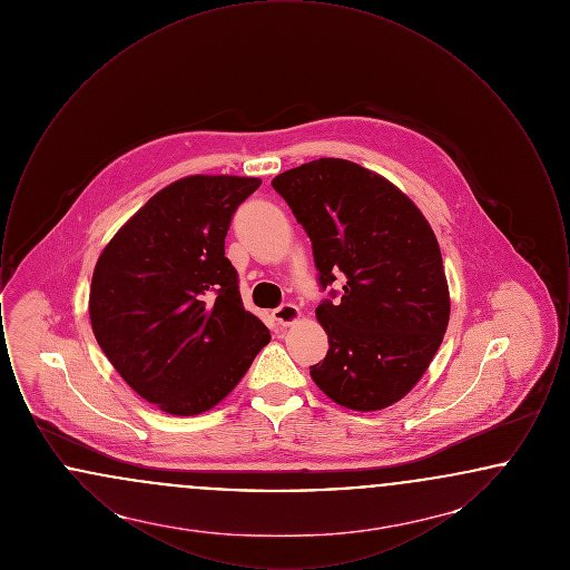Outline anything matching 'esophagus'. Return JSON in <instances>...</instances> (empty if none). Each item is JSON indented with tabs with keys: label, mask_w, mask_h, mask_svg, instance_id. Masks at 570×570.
Wrapping results in <instances>:
<instances>
[{
	"label": "esophagus",
	"mask_w": 570,
	"mask_h": 570,
	"mask_svg": "<svg viewBox=\"0 0 570 570\" xmlns=\"http://www.w3.org/2000/svg\"><path fill=\"white\" fill-rule=\"evenodd\" d=\"M273 321L279 326L295 325L301 321V309L293 303H284L277 309H273Z\"/></svg>",
	"instance_id": "obj_1"
}]
</instances>
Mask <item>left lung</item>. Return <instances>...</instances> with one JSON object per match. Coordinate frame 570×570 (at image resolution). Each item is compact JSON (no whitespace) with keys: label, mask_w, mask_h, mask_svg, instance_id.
Returning a JSON list of instances; mask_svg holds the SVG:
<instances>
[{"label":"left lung","mask_w":570,"mask_h":570,"mask_svg":"<svg viewBox=\"0 0 570 570\" xmlns=\"http://www.w3.org/2000/svg\"><path fill=\"white\" fill-rule=\"evenodd\" d=\"M272 186L309 235L321 284L346 277L342 298L316 307L328 351L309 376L358 412L400 402L428 372L451 316L430 222L389 179L342 158L301 164Z\"/></svg>","instance_id":"1"}]
</instances>
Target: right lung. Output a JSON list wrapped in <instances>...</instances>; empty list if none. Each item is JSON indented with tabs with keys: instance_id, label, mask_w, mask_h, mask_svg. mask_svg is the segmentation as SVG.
<instances>
[{
	"instance_id": "right-lung-1",
	"label": "right lung",
	"mask_w": 570,
	"mask_h": 570,
	"mask_svg": "<svg viewBox=\"0 0 570 570\" xmlns=\"http://www.w3.org/2000/svg\"><path fill=\"white\" fill-rule=\"evenodd\" d=\"M258 177L188 175L154 194L102 249L89 321L112 367L166 414L217 406L269 342L224 256Z\"/></svg>"
}]
</instances>
